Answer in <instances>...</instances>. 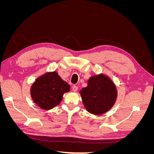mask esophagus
Wrapping results in <instances>:
<instances>
[{
  "mask_svg": "<svg viewBox=\"0 0 154 154\" xmlns=\"http://www.w3.org/2000/svg\"><path fill=\"white\" fill-rule=\"evenodd\" d=\"M72 91L74 92H76L78 91V87L77 86H76V85H73L72 87Z\"/></svg>",
  "mask_w": 154,
  "mask_h": 154,
  "instance_id": "obj_1",
  "label": "esophagus"
}]
</instances>
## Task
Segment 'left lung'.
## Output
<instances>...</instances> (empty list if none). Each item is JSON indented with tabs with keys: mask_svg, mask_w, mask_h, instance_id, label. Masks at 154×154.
<instances>
[{
	"mask_svg": "<svg viewBox=\"0 0 154 154\" xmlns=\"http://www.w3.org/2000/svg\"><path fill=\"white\" fill-rule=\"evenodd\" d=\"M80 93L86 110L94 115L103 114L109 110L118 96L114 83L103 74L91 76L87 86L82 88Z\"/></svg>",
	"mask_w": 154,
	"mask_h": 154,
	"instance_id": "8db88e82",
	"label": "left lung"
}]
</instances>
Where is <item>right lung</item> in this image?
Wrapping results in <instances>:
<instances>
[{"mask_svg":"<svg viewBox=\"0 0 154 154\" xmlns=\"http://www.w3.org/2000/svg\"><path fill=\"white\" fill-rule=\"evenodd\" d=\"M70 87L57 72H48L36 79L31 87L30 94L40 108L51 110L60 104L63 94L70 91Z\"/></svg>","mask_w":154,"mask_h":154,"instance_id":"right-lung-1","label":"right lung"}]
</instances>
